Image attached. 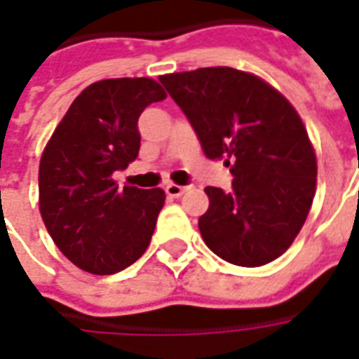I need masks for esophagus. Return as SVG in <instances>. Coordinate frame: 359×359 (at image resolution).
Returning a JSON list of instances; mask_svg holds the SVG:
<instances>
[{
	"label": "esophagus",
	"mask_w": 359,
	"mask_h": 359,
	"mask_svg": "<svg viewBox=\"0 0 359 359\" xmlns=\"http://www.w3.org/2000/svg\"><path fill=\"white\" fill-rule=\"evenodd\" d=\"M187 190H188V187H180V184H172V182L165 187V192H167V196H169V198H179V196L184 194Z\"/></svg>",
	"instance_id": "1"
}]
</instances>
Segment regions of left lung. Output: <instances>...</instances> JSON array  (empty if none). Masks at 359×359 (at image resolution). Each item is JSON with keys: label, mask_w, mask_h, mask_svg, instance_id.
Listing matches in <instances>:
<instances>
[{"label": "left lung", "mask_w": 359, "mask_h": 359, "mask_svg": "<svg viewBox=\"0 0 359 359\" xmlns=\"http://www.w3.org/2000/svg\"><path fill=\"white\" fill-rule=\"evenodd\" d=\"M210 159L225 157L233 190L208 187L198 226L208 248L241 267L283 256L306 223L317 161L308 130L285 95L254 74L205 67L159 76Z\"/></svg>", "instance_id": "1"}]
</instances>
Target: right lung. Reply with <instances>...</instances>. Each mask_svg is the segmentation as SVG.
<instances>
[{
    "label": "right lung",
    "instance_id": "add662e5",
    "mask_svg": "<svg viewBox=\"0 0 359 359\" xmlns=\"http://www.w3.org/2000/svg\"><path fill=\"white\" fill-rule=\"evenodd\" d=\"M165 97L151 79L94 82L51 134L38 172L40 213L55 246L76 267L113 275L148 248L165 192L118 188L113 172L138 157V117Z\"/></svg>",
    "mask_w": 359,
    "mask_h": 359
}]
</instances>
